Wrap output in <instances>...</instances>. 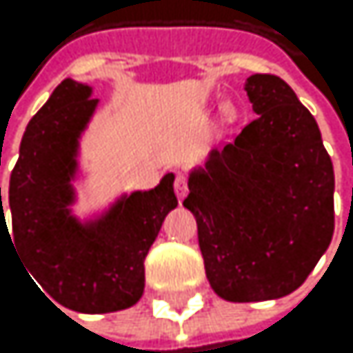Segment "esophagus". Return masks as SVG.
<instances>
[{
    "label": "esophagus",
    "mask_w": 353,
    "mask_h": 353,
    "mask_svg": "<svg viewBox=\"0 0 353 353\" xmlns=\"http://www.w3.org/2000/svg\"><path fill=\"white\" fill-rule=\"evenodd\" d=\"M173 190H175V194H178V199H184L186 196V192H188V180H186V175H182V173L175 175Z\"/></svg>",
    "instance_id": "1"
}]
</instances>
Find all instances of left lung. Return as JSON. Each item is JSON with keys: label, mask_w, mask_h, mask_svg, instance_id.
Masks as SVG:
<instances>
[{"label": "left lung", "mask_w": 353, "mask_h": 353, "mask_svg": "<svg viewBox=\"0 0 353 353\" xmlns=\"http://www.w3.org/2000/svg\"><path fill=\"white\" fill-rule=\"evenodd\" d=\"M245 90L259 116L190 175L184 199L208 279L230 303L294 292L334 230V171L314 116L277 76H250Z\"/></svg>", "instance_id": "8db88e82"}]
</instances>
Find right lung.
<instances>
[{
  "instance_id": "1",
  "label": "right lung",
  "mask_w": 353,
  "mask_h": 353,
  "mask_svg": "<svg viewBox=\"0 0 353 353\" xmlns=\"http://www.w3.org/2000/svg\"><path fill=\"white\" fill-rule=\"evenodd\" d=\"M94 105L97 99L86 84L63 80L29 120L10 175L12 233L0 188V237L1 230L12 235L35 281L59 305L82 314H108L141 299L145 254L178 196L173 173H167L154 190L133 192L99 224L82 228L72 220L67 182L78 133Z\"/></svg>"
}]
</instances>
